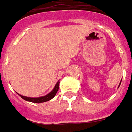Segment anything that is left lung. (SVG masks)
<instances>
[{"mask_svg":"<svg viewBox=\"0 0 132 132\" xmlns=\"http://www.w3.org/2000/svg\"><path fill=\"white\" fill-rule=\"evenodd\" d=\"M120 85H121V83H120V84H119V86H120Z\"/></svg>","mask_w":132,"mask_h":132,"instance_id":"1","label":"left lung"}]
</instances>
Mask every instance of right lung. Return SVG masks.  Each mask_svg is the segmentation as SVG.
Here are the masks:
<instances>
[{"label":"right lung","instance_id":"add662e5","mask_svg":"<svg viewBox=\"0 0 132 132\" xmlns=\"http://www.w3.org/2000/svg\"><path fill=\"white\" fill-rule=\"evenodd\" d=\"M59 83L60 81H58V82L55 84L54 88L53 89V90L51 92H49L47 95H45V96L38 97H26L21 95L19 94H18L19 96L21 97L22 99H24L26 101H29V102H32V103H44V102H47L48 100L53 99L56 95V93L58 92L59 88Z\"/></svg>","mask_w":132,"mask_h":132}]
</instances>
